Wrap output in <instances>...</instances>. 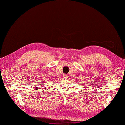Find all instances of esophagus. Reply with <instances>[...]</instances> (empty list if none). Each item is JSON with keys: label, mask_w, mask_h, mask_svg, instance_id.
<instances>
[{"label": "esophagus", "mask_w": 125, "mask_h": 125, "mask_svg": "<svg viewBox=\"0 0 125 125\" xmlns=\"http://www.w3.org/2000/svg\"><path fill=\"white\" fill-rule=\"evenodd\" d=\"M63 78H64V79H66V78H68V76L67 75H66V74H63Z\"/></svg>", "instance_id": "obj_1"}]
</instances>
